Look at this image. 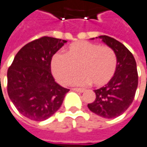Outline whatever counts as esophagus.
Listing matches in <instances>:
<instances>
[{
	"mask_svg": "<svg viewBox=\"0 0 147 147\" xmlns=\"http://www.w3.org/2000/svg\"><path fill=\"white\" fill-rule=\"evenodd\" d=\"M72 89H73L74 91L79 92V93H83V92H84V91H85V89H80V88H73Z\"/></svg>",
	"mask_w": 147,
	"mask_h": 147,
	"instance_id": "esophagus-1",
	"label": "esophagus"
}]
</instances>
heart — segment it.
I'll list each match as a JSON object with an SVG mask.
<instances>
[{
	"mask_svg": "<svg viewBox=\"0 0 147 147\" xmlns=\"http://www.w3.org/2000/svg\"><path fill=\"white\" fill-rule=\"evenodd\" d=\"M79 68L81 73L69 80L75 85L92 82L96 87L107 84L117 68V58L114 50L95 42L80 41L72 43L66 53H56L51 59V71L61 84H66Z\"/></svg>",
	"mask_w": 147,
	"mask_h": 147,
	"instance_id": "1",
	"label": "heart"
}]
</instances>
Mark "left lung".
<instances>
[{"instance_id": "left-lung-1", "label": "left lung", "mask_w": 147, "mask_h": 147, "mask_svg": "<svg viewBox=\"0 0 147 147\" xmlns=\"http://www.w3.org/2000/svg\"><path fill=\"white\" fill-rule=\"evenodd\" d=\"M99 37L115 53L117 68L107 84L94 90L96 98L88 108L101 117L112 119L122 115L135 98L138 85L136 63L132 53L119 41L108 36Z\"/></svg>"}]
</instances>
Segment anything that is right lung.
I'll use <instances>...</instances> for the list:
<instances>
[{
    "instance_id": "add662e5",
    "label": "right lung",
    "mask_w": 147,
    "mask_h": 147,
    "mask_svg": "<svg viewBox=\"0 0 147 147\" xmlns=\"http://www.w3.org/2000/svg\"><path fill=\"white\" fill-rule=\"evenodd\" d=\"M67 42L42 37L26 44L16 53L7 71V93L25 117L42 121L61 107L69 89L57 84L51 73V59Z\"/></svg>"
}]
</instances>
